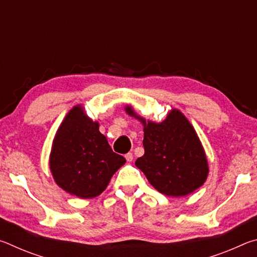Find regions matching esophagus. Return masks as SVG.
<instances>
[{
    "label": "esophagus",
    "mask_w": 257,
    "mask_h": 257,
    "mask_svg": "<svg viewBox=\"0 0 257 257\" xmlns=\"http://www.w3.org/2000/svg\"><path fill=\"white\" fill-rule=\"evenodd\" d=\"M124 158H125V160H127V162H132L134 159V155H133V153H128V154H125Z\"/></svg>",
    "instance_id": "34e87169"
}]
</instances>
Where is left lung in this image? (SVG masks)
Wrapping results in <instances>:
<instances>
[{
    "mask_svg": "<svg viewBox=\"0 0 257 257\" xmlns=\"http://www.w3.org/2000/svg\"><path fill=\"white\" fill-rule=\"evenodd\" d=\"M125 112L144 125L145 153L135 164L156 190L167 196H186L205 182V152L194 127L179 110L172 108L159 123L137 115L130 105Z\"/></svg>",
    "mask_w": 257,
    "mask_h": 257,
    "instance_id": "left-lung-1",
    "label": "left lung"
}]
</instances>
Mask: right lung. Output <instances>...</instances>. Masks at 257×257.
Here are the masks:
<instances>
[{
  "instance_id": "add662e5",
  "label": "right lung",
  "mask_w": 257,
  "mask_h": 257,
  "mask_svg": "<svg viewBox=\"0 0 257 257\" xmlns=\"http://www.w3.org/2000/svg\"><path fill=\"white\" fill-rule=\"evenodd\" d=\"M98 127L77 105L62 121L52 145L50 169L56 185L80 198L98 196L125 163L123 156L112 151Z\"/></svg>"
}]
</instances>
